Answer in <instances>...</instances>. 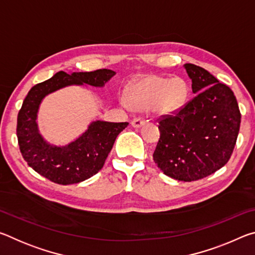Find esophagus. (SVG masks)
I'll return each instance as SVG.
<instances>
[{"instance_id": "obj_1", "label": "esophagus", "mask_w": 255, "mask_h": 255, "mask_svg": "<svg viewBox=\"0 0 255 255\" xmlns=\"http://www.w3.org/2000/svg\"><path fill=\"white\" fill-rule=\"evenodd\" d=\"M146 124V120L145 119H141V118H135L131 122V126L135 127V128H139L141 126H144Z\"/></svg>"}]
</instances>
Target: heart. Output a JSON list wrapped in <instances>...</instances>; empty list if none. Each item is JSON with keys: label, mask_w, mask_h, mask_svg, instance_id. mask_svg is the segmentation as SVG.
Here are the masks:
<instances>
[{"label": "heart", "mask_w": 255, "mask_h": 255, "mask_svg": "<svg viewBox=\"0 0 255 255\" xmlns=\"http://www.w3.org/2000/svg\"><path fill=\"white\" fill-rule=\"evenodd\" d=\"M188 96V84L182 79L147 75L128 89L127 101L138 110L154 109L158 114L167 115L181 109ZM123 102L126 103V100L123 99Z\"/></svg>", "instance_id": "obj_1"}]
</instances>
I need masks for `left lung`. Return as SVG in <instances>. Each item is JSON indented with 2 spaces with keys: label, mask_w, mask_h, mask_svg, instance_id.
I'll use <instances>...</instances> for the list:
<instances>
[{
  "label": "left lung",
  "mask_w": 255,
  "mask_h": 255,
  "mask_svg": "<svg viewBox=\"0 0 255 255\" xmlns=\"http://www.w3.org/2000/svg\"><path fill=\"white\" fill-rule=\"evenodd\" d=\"M196 97L158 123L153 158L164 174L191 182L221 169L231 158L240 131L241 112L226 84L208 71L184 64Z\"/></svg>",
  "instance_id": "obj_1"
}]
</instances>
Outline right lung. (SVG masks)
<instances>
[{
	"instance_id": "add662e5",
	"label": "right lung",
	"mask_w": 255,
	"mask_h": 255,
	"mask_svg": "<svg viewBox=\"0 0 255 255\" xmlns=\"http://www.w3.org/2000/svg\"><path fill=\"white\" fill-rule=\"evenodd\" d=\"M116 72L60 71L45 82L34 85L25 97L18 115L16 136L20 152L30 167L58 184H74L91 178L102 169L117 136L128 123L96 120L75 140L64 146L49 144L40 135L37 116L40 103L48 94L70 85H92L102 88Z\"/></svg>"
}]
</instances>
